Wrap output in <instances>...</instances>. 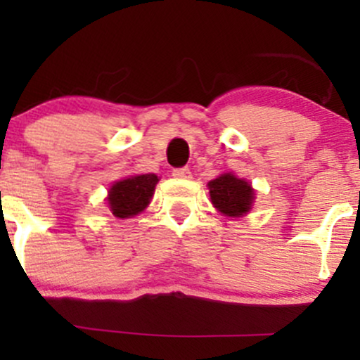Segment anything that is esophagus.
I'll return each mask as SVG.
<instances>
[{
	"mask_svg": "<svg viewBox=\"0 0 360 360\" xmlns=\"http://www.w3.org/2000/svg\"><path fill=\"white\" fill-rule=\"evenodd\" d=\"M172 176L177 177V179H189L191 177V171H189V167L172 169Z\"/></svg>",
	"mask_w": 360,
	"mask_h": 360,
	"instance_id": "1",
	"label": "esophagus"
}]
</instances>
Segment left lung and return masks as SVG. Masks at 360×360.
Listing matches in <instances>:
<instances>
[{"label": "left lung", "instance_id": "left-lung-1", "mask_svg": "<svg viewBox=\"0 0 360 360\" xmlns=\"http://www.w3.org/2000/svg\"><path fill=\"white\" fill-rule=\"evenodd\" d=\"M212 203L226 217H242L250 210L254 191L250 184L233 174H223L208 183Z\"/></svg>", "mask_w": 360, "mask_h": 360}]
</instances>
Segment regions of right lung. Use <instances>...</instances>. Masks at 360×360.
<instances>
[{
    "mask_svg": "<svg viewBox=\"0 0 360 360\" xmlns=\"http://www.w3.org/2000/svg\"><path fill=\"white\" fill-rule=\"evenodd\" d=\"M159 177L155 174H140L122 179L110 189L108 205L115 217L130 218L146 210L150 203Z\"/></svg>",
    "mask_w": 360,
    "mask_h": 360,
    "instance_id": "right-lung-1",
    "label": "right lung"
}]
</instances>
